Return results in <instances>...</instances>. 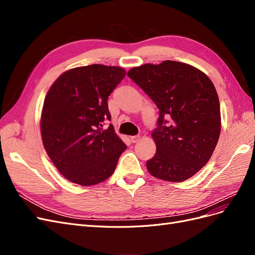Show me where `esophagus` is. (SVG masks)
<instances>
[{
	"mask_svg": "<svg viewBox=\"0 0 255 255\" xmlns=\"http://www.w3.org/2000/svg\"><path fill=\"white\" fill-rule=\"evenodd\" d=\"M139 139H140V136H139V135H136V136H132V137H130V141H132L133 143L137 142Z\"/></svg>",
	"mask_w": 255,
	"mask_h": 255,
	"instance_id": "1",
	"label": "esophagus"
}]
</instances>
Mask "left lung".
<instances>
[{"label": "left lung", "mask_w": 255, "mask_h": 255, "mask_svg": "<svg viewBox=\"0 0 255 255\" xmlns=\"http://www.w3.org/2000/svg\"><path fill=\"white\" fill-rule=\"evenodd\" d=\"M128 76L159 110L152 138L156 153L146 161L153 176L168 182L189 179L210 160L217 145L220 104L208 76L180 61L132 68Z\"/></svg>", "instance_id": "8db88e82"}]
</instances>
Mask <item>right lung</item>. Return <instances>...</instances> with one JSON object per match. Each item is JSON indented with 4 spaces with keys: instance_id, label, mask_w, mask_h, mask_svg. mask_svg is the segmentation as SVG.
Returning <instances> with one entry per match:
<instances>
[{
    "instance_id": "right-lung-1",
    "label": "right lung",
    "mask_w": 255,
    "mask_h": 255,
    "mask_svg": "<svg viewBox=\"0 0 255 255\" xmlns=\"http://www.w3.org/2000/svg\"><path fill=\"white\" fill-rule=\"evenodd\" d=\"M121 67L90 65L64 72L44 99L42 142L57 170L72 183L90 186L114 173L127 149L111 120L107 99L126 76Z\"/></svg>"
}]
</instances>
